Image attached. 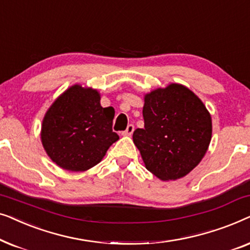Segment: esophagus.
<instances>
[{
  "mask_svg": "<svg viewBox=\"0 0 250 250\" xmlns=\"http://www.w3.org/2000/svg\"><path fill=\"white\" fill-rule=\"evenodd\" d=\"M133 132H134V125L129 124V125L127 126V127H126L125 131L122 133V135H124V136H131Z\"/></svg>",
  "mask_w": 250,
  "mask_h": 250,
  "instance_id": "1",
  "label": "esophagus"
}]
</instances>
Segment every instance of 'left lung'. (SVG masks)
I'll return each mask as SVG.
<instances>
[{
    "label": "left lung",
    "instance_id": "obj_1",
    "mask_svg": "<svg viewBox=\"0 0 250 250\" xmlns=\"http://www.w3.org/2000/svg\"><path fill=\"white\" fill-rule=\"evenodd\" d=\"M145 127L133 142L149 172L163 181L189 174L204 158L211 140V117L203 101L181 84L145 95Z\"/></svg>",
    "mask_w": 250,
    "mask_h": 250
}]
</instances>
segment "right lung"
Segmentation results:
<instances>
[{
  "label": "right lung",
  "mask_w": 250,
  "mask_h": 250,
  "mask_svg": "<svg viewBox=\"0 0 250 250\" xmlns=\"http://www.w3.org/2000/svg\"><path fill=\"white\" fill-rule=\"evenodd\" d=\"M114 116V108L101 107L97 90L78 84L70 86L43 118L41 140L47 156L63 169H90L119 139L112 132Z\"/></svg>",
  "instance_id": "right-lung-1"
}]
</instances>
